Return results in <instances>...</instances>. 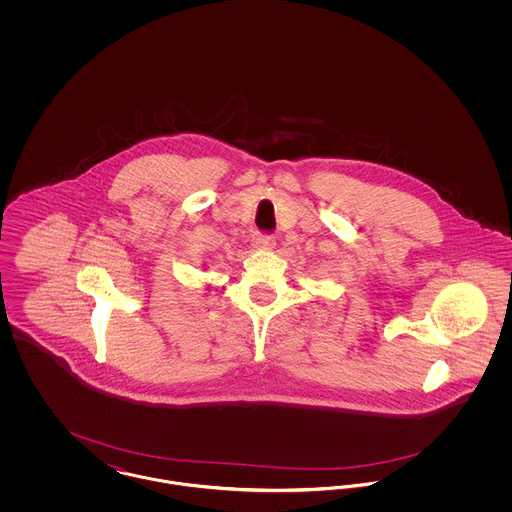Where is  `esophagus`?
<instances>
[{
  "mask_svg": "<svg viewBox=\"0 0 512 512\" xmlns=\"http://www.w3.org/2000/svg\"><path fill=\"white\" fill-rule=\"evenodd\" d=\"M274 245H276V240L272 236H268V234H257L253 238V247H257V249L270 251V249H274Z\"/></svg>",
  "mask_w": 512,
  "mask_h": 512,
  "instance_id": "1",
  "label": "esophagus"
}]
</instances>
